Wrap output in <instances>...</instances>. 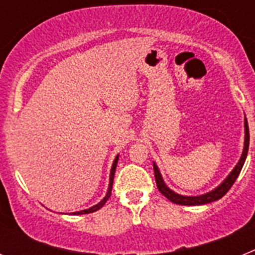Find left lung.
Masks as SVG:
<instances>
[{
  "instance_id": "obj_1",
  "label": "left lung",
  "mask_w": 255,
  "mask_h": 255,
  "mask_svg": "<svg viewBox=\"0 0 255 255\" xmlns=\"http://www.w3.org/2000/svg\"><path fill=\"white\" fill-rule=\"evenodd\" d=\"M244 131H245L244 149H243L242 157H240L239 162L236 163L234 170L227 175L226 179L221 182L217 188L208 191V193H206V194L195 195V197H189V195H181L175 193V191L171 190V189L166 185V182L163 181V177H162L161 172H159L158 170V166L155 164V162H153V170H154L155 182H157V188H158V190L161 191V194L164 195V197L167 198L170 202H172V203L181 204V206H202V204L212 203V202H215V200L221 199V198L224 197L227 191L230 190V188L234 185V182H235V180L238 179L239 173H240V171H242L245 159H247L248 149H249V128H248L247 117L244 119Z\"/></svg>"
}]
</instances>
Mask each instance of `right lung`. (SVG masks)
Listing matches in <instances>:
<instances>
[{"label":"right lung","mask_w":255,"mask_h":255,"mask_svg":"<svg viewBox=\"0 0 255 255\" xmlns=\"http://www.w3.org/2000/svg\"><path fill=\"white\" fill-rule=\"evenodd\" d=\"M117 161H119V154L116 155V158H115L114 163H112L111 167V172H110V184H108V190L106 193V197L101 200L100 203L96 204V206L91 207V208L84 209V211H79V212H73L71 215H85V213H93V212L98 211V209L102 208L105 206V203L108 200V198L111 197V191H112V184H114V176H115V171H116V166H117Z\"/></svg>","instance_id":"obj_1"}]
</instances>
